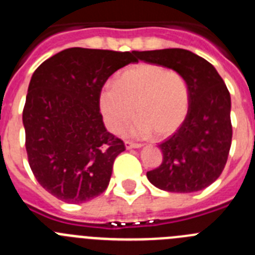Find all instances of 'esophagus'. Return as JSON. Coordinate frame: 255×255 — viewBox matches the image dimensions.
I'll list each match as a JSON object with an SVG mask.
<instances>
[{
  "instance_id": "34e87169",
  "label": "esophagus",
  "mask_w": 255,
  "mask_h": 255,
  "mask_svg": "<svg viewBox=\"0 0 255 255\" xmlns=\"http://www.w3.org/2000/svg\"><path fill=\"white\" fill-rule=\"evenodd\" d=\"M125 147L126 149H135V148H140L141 144L132 143V141H125Z\"/></svg>"
}]
</instances>
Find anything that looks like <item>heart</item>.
<instances>
[{"mask_svg":"<svg viewBox=\"0 0 255 255\" xmlns=\"http://www.w3.org/2000/svg\"><path fill=\"white\" fill-rule=\"evenodd\" d=\"M98 103L112 132H120L135 114L138 119L130 126L129 135L166 138L185 121L190 92L181 74L161 65L139 64L119 74L115 85H105Z\"/></svg>","mask_w":255,"mask_h":255,"instance_id":"obj_1","label":"heart"}]
</instances>
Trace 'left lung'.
<instances>
[{"instance_id": "obj_1", "label": "left lung", "mask_w": 255, "mask_h": 255, "mask_svg": "<svg viewBox=\"0 0 255 255\" xmlns=\"http://www.w3.org/2000/svg\"><path fill=\"white\" fill-rule=\"evenodd\" d=\"M138 58L181 74L190 92L188 116L159 144L163 161L147 172L148 180L171 193L203 190L220 177L231 147V97L226 84L213 65L186 49L143 51Z\"/></svg>"}]
</instances>
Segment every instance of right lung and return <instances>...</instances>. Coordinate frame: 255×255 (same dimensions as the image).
I'll return each mask as SVG.
<instances>
[{
	"instance_id": "right-lung-1",
	"label": "right lung",
	"mask_w": 255,
	"mask_h": 255,
	"mask_svg": "<svg viewBox=\"0 0 255 255\" xmlns=\"http://www.w3.org/2000/svg\"><path fill=\"white\" fill-rule=\"evenodd\" d=\"M131 62L135 51L74 47L31 75L22 111L26 153L35 179L57 199L84 203L107 189L125 145L105 128L98 98L107 79Z\"/></svg>"
}]
</instances>
